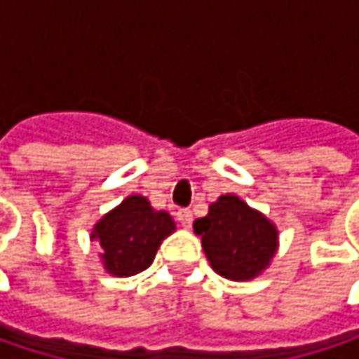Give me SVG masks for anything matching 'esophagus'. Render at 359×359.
Wrapping results in <instances>:
<instances>
[{
	"label": "esophagus",
	"instance_id": "obj_1",
	"mask_svg": "<svg viewBox=\"0 0 359 359\" xmlns=\"http://www.w3.org/2000/svg\"><path fill=\"white\" fill-rule=\"evenodd\" d=\"M177 218H179L182 229H189L191 222H193V212H191V210H179V212H177Z\"/></svg>",
	"mask_w": 359,
	"mask_h": 359
}]
</instances>
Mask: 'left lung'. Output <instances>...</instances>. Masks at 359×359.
Segmentation results:
<instances>
[{
    "mask_svg": "<svg viewBox=\"0 0 359 359\" xmlns=\"http://www.w3.org/2000/svg\"><path fill=\"white\" fill-rule=\"evenodd\" d=\"M212 270L229 280L259 276L278 250V229L241 197L226 193L210 203L208 216L193 222Z\"/></svg>",
    "mask_w": 359,
    "mask_h": 359,
    "instance_id": "left-lung-1",
    "label": "left lung"
}]
</instances>
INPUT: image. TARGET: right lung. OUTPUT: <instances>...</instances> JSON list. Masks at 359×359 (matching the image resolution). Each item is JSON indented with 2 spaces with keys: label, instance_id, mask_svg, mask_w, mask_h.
Here are the masks:
<instances>
[{
  "label": "right lung",
  "instance_id": "obj_1",
  "mask_svg": "<svg viewBox=\"0 0 359 359\" xmlns=\"http://www.w3.org/2000/svg\"><path fill=\"white\" fill-rule=\"evenodd\" d=\"M177 231V222L164 210H154L143 195H128L108 214H104L93 231L100 259L111 276H133L151 266L162 241Z\"/></svg>",
  "mask_w": 359,
  "mask_h": 359
}]
</instances>
